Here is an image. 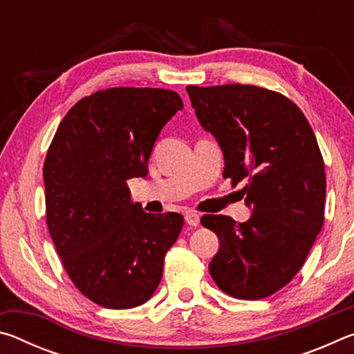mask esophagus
<instances>
[{"mask_svg": "<svg viewBox=\"0 0 354 354\" xmlns=\"http://www.w3.org/2000/svg\"><path fill=\"white\" fill-rule=\"evenodd\" d=\"M185 221H187V225L190 226H198L200 223V214H196L194 211H190L185 214Z\"/></svg>", "mask_w": 354, "mask_h": 354, "instance_id": "34e87169", "label": "esophagus"}]
</instances>
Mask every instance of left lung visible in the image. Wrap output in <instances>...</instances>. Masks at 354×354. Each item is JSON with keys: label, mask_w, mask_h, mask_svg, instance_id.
Segmentation results:
<instances>
[{"label": "left lung", "mask_w": 354, "mask_h": 354, "mask_svg": "<svg viewBox=\"0 0 354 354\" xmlns=\"http://www.w3.org/2000/svg\"><path fill=\"white\" fill-rule=\"evenodd\" d=\"M203 128L223 151V178L247 181L251 217L203 215L220 241L209 272L221 290L261 299L290 283L306 261L325 217V164L314 131L295 103L243 84L187 86Z\"/></svg>", "instance_id": "left-lung-1"}]
</instances>
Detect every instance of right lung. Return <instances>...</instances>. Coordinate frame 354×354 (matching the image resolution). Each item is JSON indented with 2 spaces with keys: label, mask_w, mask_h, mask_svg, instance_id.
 Returning <instances> with one entry per match:
<instances>
[{
  "label": "right lung",
  "mask_w": 354,
  "mask_h": 354,
  "mask_svg": "<svg viewBox=\"0 0 354 354\" xmlns=\"http://www.w3.org/2000/svg\"><path fill=\"white\" fill-rule=\"evenodd\" d=\"M183 106L164 88L98 91L71 107L48 149V230L70 279L100 306H140L162 278L184 218L147 214L127 181L147 176L154 142Z\"/></svg>",
  "instance_id": "add662e5"
}]
</instances>
